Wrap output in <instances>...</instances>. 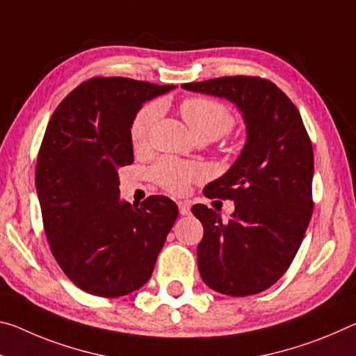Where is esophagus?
<instances>
[{"label":"esophagus","instance_id":"1","mask_svg":"<svg viewBox=\"0 0 356 356\" xmlns=\"http://www.w3.org/2000/svg\"><path fill=\"white\" fill-rule=\"evenodd\" d=\"M177 206H179L180 216H188L190 207H191V202L190 201H179Z\"/></svg>","mask_w":356,"mask_h":356}]
</instances>
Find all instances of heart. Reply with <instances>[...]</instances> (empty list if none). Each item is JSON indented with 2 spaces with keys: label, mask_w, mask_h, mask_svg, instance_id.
Returning <instances> with one entry per match:
<instances>
[{
  "label": "heart",
  "mask_w": 356,
  "mask_h": 356,
  "mask_svg": "<svg viewBox=\"0 0 356 356\" xmlns=\"http://www.w3.org/2000/svg\"><path fill=\"white\" fill-rule=\"evenodd\" d=\"M180 115L196 139L216 140L228 134L234 127V114L228 106L207 97H188L179 104ZM158 106L149 103L143 106L129 128V138L136 150L147 149L156 118ZM204 169L198 163L180 161L163 156L150 168V177L163 190L172 195H182L196 180L204 177Z\"/></svg>",
  "instance_id": "obj_1"
}]
</instances>
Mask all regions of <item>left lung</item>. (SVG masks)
Wrapping results in <instances>:
<instances>
[{"label": "left lung", "instance_id": "obj_1", "mask_svg": "<svg viewBox=\"0 0 356 356\" xmlns=\"http://www.w3.org/2000/svg\"><path fill=\"white\" fill-rule=\"evenodd\" d=\"M227 98L247 123V143L229 171L204 188L209 200L234 201L233 218L204 204L191 212L204 236L198 268L204 284L229 296L268 290L286 273L314 211V150L300 111L268 79L225 76L184 83Z\"/></svg>", "mask_w": 356, "mask_h": 356}]
</instances>
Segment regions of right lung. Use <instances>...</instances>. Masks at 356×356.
<instances>
[{"mask_svg":"<svg viewBox=\"0 0 356 356\" xmlns=\"http://www.w3.org/2000/svg\"><path fill=\"white\" fill-rule=\"evenodd\" d=\"M172 88L97 76L50 117L36 163L44 231L67 279L90 295L118 298L140 289L179 216L166 196H149L140 206L118 196V169L134 160V115Z\"/></svg>","mask_w":356,"mask_h":356,"instance_id":"obj_1","label":"right lung"}]
</instances>
